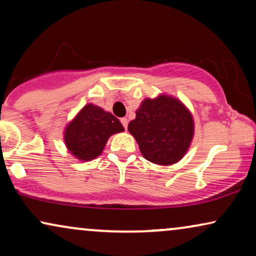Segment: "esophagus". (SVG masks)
<instances>
[{
    "mask_svg": "<svg viewBox=\"0 0 256 256\" xmlns=\"http://www.w3.org/2000/svg\"><path fill=\"white\" fill-rule=\"evenodd\" d=\"M121 124H122V126H124V129H127V127H128V120H127V118H121Z\"/></svg>",
    "mask_w": 256,
    "mask_h": 256,
    "instance_id": "1",
    "label": "esophagus"
}]
</instances>
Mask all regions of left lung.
I'll return each instance as SVG.
<instances>
[{"instance_id":"8db88e82","label":"left lung","mask_w":256,"mask_h":256,"mask_svg":"<svg viewBox=\"0 0 256 256\" xmlns=\"http://www.w3.org/2000/svg\"><path fill=\"white\" fill-rule=\"evenodd\" d=\"M128 130L149 162L170 166L182 160L194 138V120L180 101L160 96L146 99Z\"/></svg>"}]
</instances>
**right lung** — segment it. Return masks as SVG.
<instances>
[{
	"instance_id": "obj_1",
	"label": "right lung",
	"mask_w": 256,
	"mask_h": 256,
	"mask_svg": "<svg viewBox=\"0 0 256 256\" xmlns=\"http://www.w3.org/2000/svg\"><path fill=\"white\" fill-rule=\"evenodd\" d=\"M124 130V126L113 114L88 104L66 127L65 144L78 160H94L102 152L110 135Z\"/></svg>"
}]
</instances>
